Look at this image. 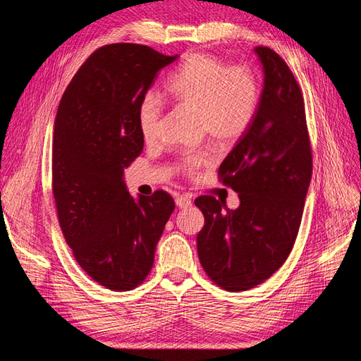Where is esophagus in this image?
<instances>
[{"instance_id": "obj_1", "label": "esophagus", "mask_w": 361, "mask_h": 361, "mask_svg": "<svg viewBox=\"0 0 361 361\" xmlns=\"http://www.w3.org/2000/svg\"><path fill=\"white\" fill-rule=\"evenodd\" d=\"M191 195H178L176 197V206L178 207H188V206H191Z\"/></svg>"}]
</instances>
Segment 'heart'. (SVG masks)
<instances>
[{
	"mask_svg": "<svg viewBox=\"0 0 361 361\" xmlns=\"http://www.w3.org/2000/svg\"><path fill=\"white\" fill-rule=\"evenodd\" d=\"M166 93L176 106L194 111L202 135L218 145H233L253 123L259 105V82L248 66H227L211 54H190L166 85ZM164 108L155 94L141 99L137 122L146 143L154 141L161 129ZM211 161L209 150L183 155L182 171L194 174Z\"/></svg>",
	"mask_w": 361,
	"mask_h": 361,
	"instance_id": "b5f03b06",
	"label": "heart"
}]
</instances>
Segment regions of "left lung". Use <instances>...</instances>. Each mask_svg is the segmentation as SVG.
Masks as SVG:
<instances>
[{
    "mask_svg": "<svg viewBox=\"0 0 361 361\" xmlns=\"http://www.w3.org/2000/svg\"><path fill=\"white\" fill-rule=\"evenodd\" d=\"M264 90L253 123L221 162L220 179L239 206L200 195L197 235L206 274L228 292L247 290L285 264L298 235L312 179V149L301 89L277 52L256 47Z\"/></svg>",
    "mask_w": 361,
    "mask_h": 361,
    "instance_id": "left-lung-1",
    "label": "left lung"
}]
</instances>
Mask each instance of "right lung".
<instances>
[{"mask_svg":"<svg viewBox=\"0 0 361 361\" xmlns=\"http://www.w3.org/2000/svg\"><path fill=\"white\" fill-rule=\"evenodd\" d=\"M178 57L135 43L105 45L84 61L59 105L52 143L59 223L78 265L106 289L145 281L174 211L162 190L134 199L123 171L145 146L138 105Z\"/></svg>","mask_w":361,"mask_h":361,"instance_id":"obj_1","label":"right lung"}]
</instances>
